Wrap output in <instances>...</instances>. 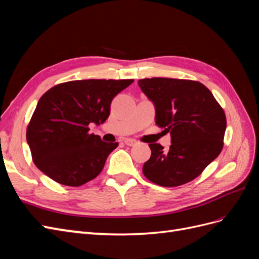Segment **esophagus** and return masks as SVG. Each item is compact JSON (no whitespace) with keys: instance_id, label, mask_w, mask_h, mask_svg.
Segmentation results:
<instances>
[{"instance_id":"1","label":"esophagus","mask_w":259,"mask_h":259,"mask_svg":"<svg viewBox=\"0 0 259 259\" xmlns=\"http://www.w3.org/2000/svg\"><path fill=\"white\" fill-rule=\"evenodd\" d=\"M124 143H125V145H127V146H130V147H132V146H135V145L137 144V142H136L135 139H131V138L125 139V140H124Z\"/></svg>"}]
</instances>
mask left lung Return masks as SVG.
<instances>
[{
    "label": "left lung",
    "instance_id": "left-lung-1",
    "mask_svg": "<svg viewBox=\"0 0 259 259\" xmlns=\"http://www.w3.org/2000/svg\"><path fill=\"white\" fill-rule=\"evenodd\" d=\"M152 101L155 123L170 134L168 151L149 144L151 156L143 167L150 182L176 187L198 177L221 153L227 127L223 108L200 82L152 77L138 81Z\"/></svg>",
    "mask_w": 259,
    "mask_h": 259
}]
</instances>
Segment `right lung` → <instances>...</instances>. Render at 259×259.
Wrapping results in <instances>:
<instances>
[{
	"mask_svg": "<svg viewBox=\"0 0 259 259\" xmlns=\"http://www.w3.org/2000/svg\"><path fill=\"white\" fill-rule=\"evenodd\" d=\"M134 80H82L61 83L38 100L27 128L33 162L61 185L79 187L99 175L117 143L89 133L103 124L112 99Z\"/></svg>",
	"mask_w": 259,
	"mask_h": 259,
	"instance_id": "right-lung-1",
	"label": "right lung"
}]
</instances>
